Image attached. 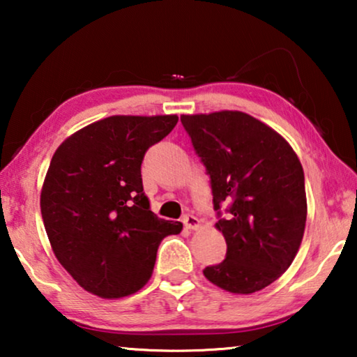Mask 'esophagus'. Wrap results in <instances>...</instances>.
Returning a JSON list of instances; mask_svg holds the SVG:
<instances>
[{"label": "esophagus", "mask_w": 357, "mask_h": 357, "mask_svg": "<svg viewBox=\"0 0 357 357\" xmlns=\"http://www.w3.org/2000/svg\"><path fill=\"white\" fill-rule=\"evenodd\" d=\"M182 222L187 229H198V226H199V219L195 218L193 214H185Z\"/></svg>", "instance_id": "1"}]
</instances>
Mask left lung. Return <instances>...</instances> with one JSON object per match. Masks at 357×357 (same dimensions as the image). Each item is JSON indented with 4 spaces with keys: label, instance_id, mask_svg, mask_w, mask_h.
I'll return each mask as SVG.
<instances>
[{
    "label": "left lung",
    "instance_id": "1",
    "mask_svg": "<svg viewBox=\"0 0 357 357\" xmlns=\"http://www.w3.org/2000/svg\"><path fill=\"white\" fill-rule=\"evenodd\" d=\"M211 178L216 227L226 258L206 266L208 281L232 294H253L275 282L299 250L307 219L304 170L280 133L237 110L182 115ZM228 204L227 218L220 206Z\"/></svg>",
    "mask_w": 357,
    "mask_h": 357
}]
</instances>
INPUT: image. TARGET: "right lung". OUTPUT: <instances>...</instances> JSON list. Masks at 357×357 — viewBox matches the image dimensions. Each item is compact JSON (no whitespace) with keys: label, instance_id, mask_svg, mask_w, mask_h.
I'll return each instance as SVG.
<instances>
[{"label":"right lung","instance_id":"obj_1","mask_svg":"<svg viewBox=\"0 0 357 357\" xmlns=\"http://www.w3.org/2000/svg\"><path fill=\"white\" fill-rule=\"evenodd\" d=\"M177 115H114L58 146L40 193L52 250L77 284L102 299L139 291L159 243L182 231L149 208L141 162L177 125Z\"/></svg>","mask_w":357,"mask_h":357}]
</instances>
